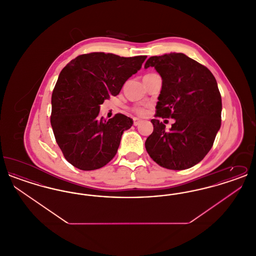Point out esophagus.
Listing matches in <instances>:
<instances>
[{
	"label": "esophagus",
	"mask_w": 256,
	"mask_h": 256,
	"mask_svg": "<svg viewBox=\"0 0 256 256\" xmlns=\"http://www.w3.org/2000/svg\"><path fill=\"white\" fill-rule=\"evenodd\" d=\"M142 122V120L141 119H138V118H134V126H138V124H140Z\"/></svg>",
	"instance_id": "34e87169"
}]
</instances>
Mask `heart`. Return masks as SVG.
<instances>
[{
  "label": "heart",
  "mask_w": 256,
  "mask_h": 256,
  "mask_svg": "<svg viewBox=\"0 0 256 256\" xmlns=\"http://www.w3.org/2000/svg\"><path fill=\"white\" fill-rule=\"evenodd\" d=\"M136 112L138 113V114H144L145 113V110H143V108H136Z\"/></svg>",
  "instance_id": "heart-1"
}]
</instances>
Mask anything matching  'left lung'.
<instances>
[{
    "mask_svg": "<svg viewBox=\"0 0 256 256\" xmlns=\"http://www.w3.org/2000/svg\"><path fill=\"white\" fill-rule=\"evenodd\" d=\"M154 67L162 78L154 132L145 142L150 156L161 167L185 170L200 162L213 146L220 128L222 98L216 78L206 66L182 52L150 56L145 69Z\"/></svg>",
    "mask_w": 256,
    "mask_h": 256,
    "instance_id": "obj_1",
    "label": "left lung"
}]
</instances>
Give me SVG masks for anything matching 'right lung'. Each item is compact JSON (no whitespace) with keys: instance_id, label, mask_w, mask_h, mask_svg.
<instances>
[{"instance_id":"obj_1","label":"right lung","mask_w":256,"mask_h":256,"mask_svg":"<svg viewBox=\"0 0 256 256\" xmlns=\"http://www.w3.org/2000/svg\"><path fill=\"white\" fill-rule=\"evenodd\" d=\"M146 58L91 52L62 69L52 95L50 124L64 158L76 168L100 169L117 154L124 132L134 121L122 114L106 121L100 117V106L120 93Z\"/></svg>"}]
</instances>
